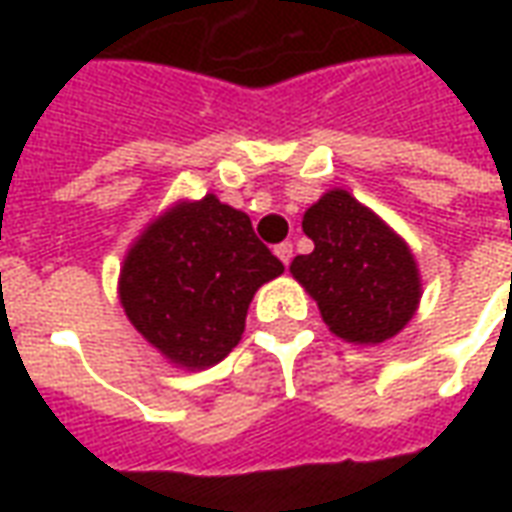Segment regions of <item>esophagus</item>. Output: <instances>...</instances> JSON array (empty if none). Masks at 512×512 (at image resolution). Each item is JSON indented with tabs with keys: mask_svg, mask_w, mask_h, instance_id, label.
<instances>
[{
	"mask_svg": "<svg viewBox=\"0 0 512 512\" xmlns=\"http://www.w3.org/2000/svg\"><path fill=\"white\" fill-rule=\"evenodd\" d=\"M274 255H277L279 260H282V263L288 266L290 260H293V244H290V241H282L279 246H274Z\"/></svg>",
	"mask_w": 512,
	"mask_h": 512,
	"instance_id": "34e87169",
	"label": "esophagus"
}]
</instances>
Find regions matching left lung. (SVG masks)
Wrapping results in <instances>:
<instances>
[{"instance_id":"left-lung-1","label":"left lung","mask_w":512,"mask_h":512,"mask_svg":"<svg viewBox=\"0 0 512 512\" xmlns=\"http://www.w3.org/2000/svg\"><path fill=\"white\" fill-rule=\"evenodd\" d=\"M301 227L315 249L296 257L290 274L315 299L329 332L354 345L403 332L422 299L411 246L345 189L326 191Z\"/></svg>"}]
</instances>
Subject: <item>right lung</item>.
<instances>
[{
	"mask_svg": "<svg viewBox=\"0 0 512 512\" xmlns=\"http://www.w3.org/2000/svg\"><path fill=\"white\" fill-rule=\"evenodd\" d=\"M282 271L249 216L205 194L147 224L126 252L117 296L169 365L205 370L241 343L257 288Z\"/></svg>",
	"mask_w": 512,
	"mask_h": 512,
	"instance_id": "1",
	"label": "right lung"
}]
</instances>
